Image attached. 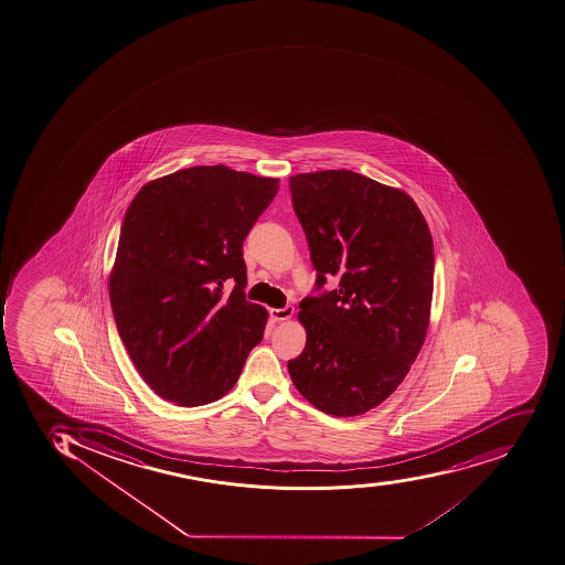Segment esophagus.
Wrapping results in <instances>:
<instances>
[{"label": "esophagus", "instance_id": "1", "mask_svg": "<svg viewBox=\"0 0 565 565\" xmlns=\"http://www.w3.org/2000/svg\"><path fill=\"white\" fill-rule=\"evenodd\" d=\"M294 316V307L292 305H287L284 308H273L271 317L276 320V322H281V320H289L290 317Z\"/></svg>", "mask_w": 565, "mask_h": 565}]
</instances>
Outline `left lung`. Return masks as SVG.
I'll use <instances>...</instances> for the list:
<instances>
[{"label":"left lung","mask_w":565,"mask_h":565,"mask_svg":"<svg viewBox=\"0 0 565 565\" xmlns=\"http://www.w3.org/2000/svg\"><path fill=\"white\" fill-rule=\"evenodd\" d=\"M317 289L299 302L307 345L290 359L296 390L329 416H361L407 376L425 343L434 296V239L408 193L358 172L290 175Z\"/></svg>","instance_id":"8db88e82"}]
</instances>
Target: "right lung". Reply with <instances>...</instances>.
<instances>
[{
    "label": "right lung",
    "instance_id": "add662e5",
    "mask_svg": "<svg viewBox=\"0 0 565 565\" xmlns=\"http://www.w3.org/2000/svg\"><path fill=\"white\" fill-rule=\"evenodd\" d=\"M280 180L198 166L149 181L128 206L109 278L125 349L146 384L180 407L234 387L267 311L246 301L243 241ZM235 281L231 295L224 284Z\"/></svg>",
    "mask_w": 565,
    "mask_h": 565
}]
</instances>
